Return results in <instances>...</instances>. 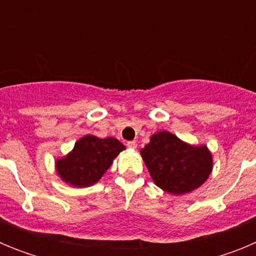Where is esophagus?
Here are the masks:
<instances>
[{"instance_id": "1", "label": "esophagus", "mask_w": 256, "mask_h": 256, "mask_svg": "<svg viewBox=\"0 0 256 256\" xmlns=\"http://www.w3.org/2000/svg\"><path fill=\"white\" fill-rule=\"evenodd\" d=\"M126 148H137V142H136V141L126 142Z\"/></svg>"}]
</instances>
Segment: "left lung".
<instances>
[{
	"instance_id": "left-lung-1",
	"label": "left lung",
	"mask_w": 256,
	"mask_h": 256,
	"mask_svg": "<svg viewBox=\"0 0 256 256\" xmlns=\"http://www.w3.org/2000/svg\"><path fill=\"white\" fill-rule=\"evenodd\" d=\"M141 155L156 186L173 195L200 187L212 168L206 146L194 148L169 132L155 133Z\"/></svg>"
}]
</instances>
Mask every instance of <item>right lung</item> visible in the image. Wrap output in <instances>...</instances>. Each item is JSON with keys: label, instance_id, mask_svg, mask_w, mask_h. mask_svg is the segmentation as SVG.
<instances>
[{"label": "right lung", "instance_id": "right-lung-1", "mask_svg": "<svg viewBox=\"0 0 256 256\" xmlns=\"http://www.w3.org/2000/svg\"><path fill=\"white\" fill-rule=\"evenodd\" d=\"M123 150L126 146L114 137L97 138L94 136H84L69 155L58 160V173L62 180L73 186H90L98 182L112 159Z\"/></svg>", "mask_w": 256, "mask_h": 256}]
</instances>
